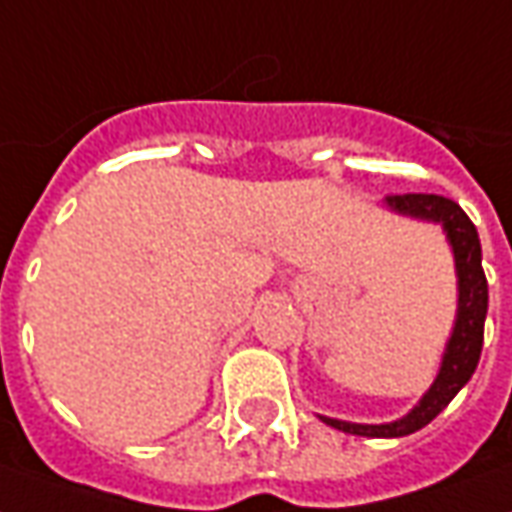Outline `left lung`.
<instances>
[{
	"label": "left lung",
	"mask_w": 512,
	"mask_h": 512,
	"mask_svg": "<svg viewBox=\"0 0 512 512\" xmlns=\"http://www.w3.org/2000/svg\"><path fill=\"white\" fill-rule=\"evenodd\" d=\"M385 205L413 219L435 221L446 232V241L455 252L457 271V318L452 338L443 352L441 371L430 385V391L421 396L407 416L396 418L391 424H352L338 418L321 416L324 424L349 435H366V438H402L410 432L427 427L432 418L441 413L457 396V391L471 380L474 368L480 363L482 335H485V313H488V280L482 271V246L477 227L471 224L466 210L438 194H393Z\"/></svg>",
	"instance_id": "8db88e82"
}]
</instances>
